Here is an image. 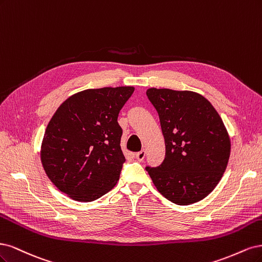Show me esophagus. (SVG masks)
Wrapping results in <instances>:
<instances>
[{
  "mask_svg": "<svg viewBox=\"0 0 262 262\" xmlns=\"http://www.w3.org/2000/svg\"><path fill=\"white\" fill-rule=\"evenodd\" d=\"M145 157H146V151L145 150H141V151H139V152L136 154V159L138 160V161H143Z\"/></svg>",
  "mask_w": 262,
  "mask_h": 262,
  "instance_id": "obj_1",
  "label": "esophagus"
}]
</instances>
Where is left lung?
<instances>
[{
  "mask_svg": "<svg viewBox=\"0 0 262 262\" xmlns=\"http://www.w3.org/2000/svg\"><path fill=\"white\" fill-rule=\"evenodd\" d=\"M147 97L159 114L165 158L146 170L167 200L195 204L214 189L229 162L231 141L222 119L197 92L150 88Z\"/></svg>",
  "mask_w": 262,
  "mask_h": 262,
  "instance_id": "8db88e82",
  "label": "left lung"
}]
</instances>
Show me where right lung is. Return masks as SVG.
<instances>
[{
    "label": "right lung",
    "instance_id": "obj_1",
    "mask_svg": "<svg viewBox=\"0 0 262 262\" xmlns=\"http://www.w3.org/2000/svg\"><path fill=\"white\" fill-rule=\"evenodd\" d=\"M134 87L87 89L58 106L41 145V162L55 186L70 198L94 201L119 181L125 157L119 113Z\"/></svg>",
    "mask_w": 262,
    "mask_h": 262
}]
</instances>
